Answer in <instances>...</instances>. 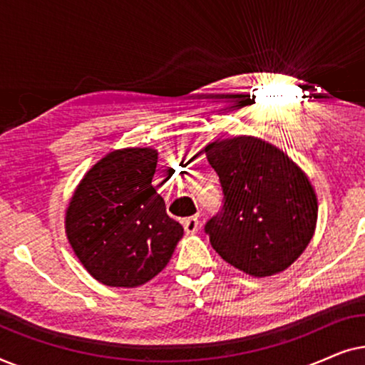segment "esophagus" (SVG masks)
Returning a JSON list of instances; mask_svg holds the SVG:
<instances>
[{
    "mask_svg": "<svg viewBox=\"0 0 365 365\" xmlns=\"http://www.w3.org/2000/svg\"><path fill=\"white\" fill-rule=\"evenodd\" d=\"M184 232L187 234V236H191V234H196L197 229H199V221L197 217H187L184 219Z\"/></svg>",
    "mask_w": 365,
    "mask_h": 365,
    "instance_id": "obj_1",
    "label": "esophagus"
}]
</instances>
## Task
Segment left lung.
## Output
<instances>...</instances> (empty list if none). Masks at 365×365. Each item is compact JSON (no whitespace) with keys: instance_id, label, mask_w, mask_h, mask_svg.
Wrapping results in <instances>:
<instances>
[{"instance_id":"left-lung-1","label":"left lung","mask_w":365,"mask_h":365,"mask_svg":"<svg viewBox=\"0 0 365 365\" xmlns=\"http://www.w3.org/2000/svg\"><path fill=\"white\" fill-rule=\"evenodd\" d=\"M224 194L221 212L204 231L224 261L254 277L282 272L311 242L317 197L301 168L254 136L204 148Z\"/></svg>"}]
</instances>
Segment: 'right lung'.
Wrapping results in <instances>:
<instances>
[{
  "label": "right lung",
  "mask_w": 365,
  "mask_h": 365,
  "mask_svg": "<svg viewBox=\"0 0 365 365\" xmlns=\"http://www.w3.org/2000/svg\"><path fill=\"white\" fill-rule=\"evenodd\" d=\"M158 151L118 149L78 184L66 209V236L96 281L138 287L168 266L184 229L153 187Z\"/></svg>",
  "instance_id": "add662e5"
}]
</instances>
